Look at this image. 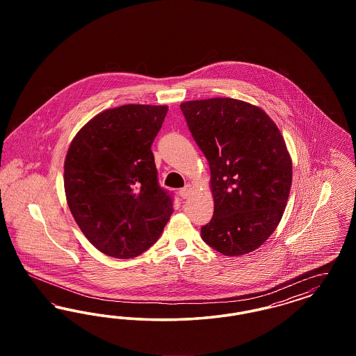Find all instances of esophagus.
Instances as JSON below:
<instances>
[{"mask_svg":"<svg viewBox=\"0 0 356 356\" xmlns=\"http://www.w3.org/2000/svg\"><path fill=\"white\" fill-rule=\"evenodd\" d=\"M179 193H180V196H181L183 199H188V197L191 196V193H192V186H191V184H186L184 188L180 189Z\"/></svg>","mask_w":356,"mask_h":356,"instance_id":"obj_1","label":"esophagus"}]
</instances>
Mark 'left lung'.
<instances>
[{"mask_svg": "<svg viewBox=\"0 0 356 356\" xmlns=\"http://www.w3.org/2000/svg\"><path fill=\"white\" fill-rule=\"evenodd\" d=\"M188 128L209 163L213 218L204 241L225 256L259 248L282 220L292 184L286 141L259 106L216 97L180 104Z\"/></svg>", "mask_w": 356, "mask_h": 356, "instance_id": "8db88e82", "label": "left lung"}]
</instances>
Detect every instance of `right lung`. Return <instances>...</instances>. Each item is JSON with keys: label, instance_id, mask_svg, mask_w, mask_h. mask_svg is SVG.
<instances>
[{"label": "right lung", "instance_id": "obj_1", "mask_svg": "<svg viewBox=\"0 0 356 356\" xmlns=\"http://www.w3.org/2000/svg\"><path fill=\"white\" fill-rule=\"evenodd\" d=\"M167 105L106 109L77 132L64 164L69 209L102 254L131 259L153 245L173 212L157 183L153 140Z\"/></svg>", "mask_w": 356, "mask_h": 356}]
</instances>
